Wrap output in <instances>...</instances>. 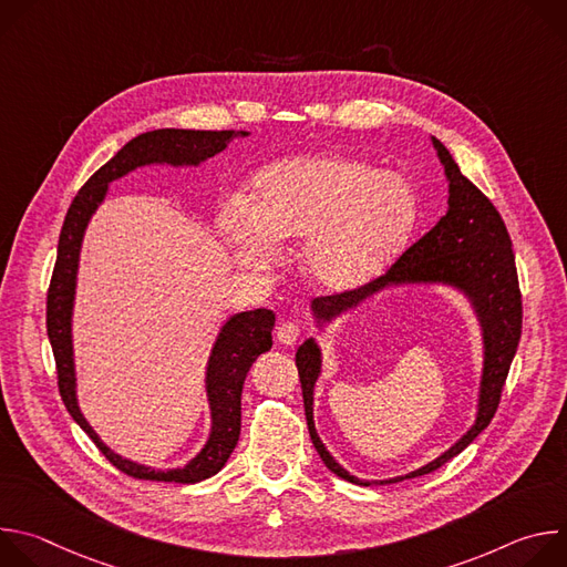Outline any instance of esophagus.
Masks as SVG:
<instances>
[{"label": "esophagus", "mask_w": 567, "mask_h": 567, "mask_svg": "<svg viewBox=\"0 0 567 567\" xmlns=\"http://www.w3.org/2000/svg\"><path fill=\"white\" fill-rule=\"evenodd\" d=\"M276 339H278L280 346H293L300 339V326H298V322H291V320L282 322V326L276 332Z\"/></svg>", "instance_id": "obj_1"}]
</instances>
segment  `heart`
Masks as SVG:
<instances>
[{"instance_id": "obj_1", "label": "heart", "mask_w": 567, "mask_h": 567, "mask_svg": "<svg viewBox=\"0 0 567 567\" xmlns=\"http://www.w3.org/2000/svg\"><path fill=\"white\" fill-rule=\"evenodd\" d=\"M251 202L237 197L219 210L217 228L230 254L239 265L269 271L280 241L300 239V276L326 296L377 280L417 221V195L406 177L330 152L267 164L251 182Z\"/></svg>"}]
</instances>
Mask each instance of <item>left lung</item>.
Wrapping results in <instances>:
<instances>
[{
  "label": "left lung",
  "mask_w": 567,
  "mask_h": 567,
  "mask_svg": "<svg viewBox=\"0 0 567 567\" xmlns=\"http://www.w3.org/2000/svg\"><path fill=\"white\" fill-rule=\"evenodd\" d=\"M431 143L437 152V158L444 168V179L449 184L446 215L440 217V221L422 239H417L390 267L385 276L352 293L313 298L309 309L313 326L320 332L334 326L346 313H352L354 309L365 305L370 298L390 289L444 287L460 293L468 302V309L477 320L482 339V370L477 383L475 415L466 433L424 466L388 480H361L343 468L318 437L313 424V392L322 374V352L316 339L309 337L296 352L309 437L320 460L326 462L332 473L352 484H363V487H370L374 482L390 484L426 475L462 453L494 420L512 359L520 341L523 307L507 226L494 204L460 173L451 152L435 136H431Z\"/></svg>",
  "instance_id": "8db88e82"
}]
</instances>
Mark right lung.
I'll use <instances>...</instances> for the list:
<instances>
[{"mask_svg": "<svg viewBox=\"0 0 567 567\" xmlns=\"http://www.w3.org/2000/svg\"><path fill=\"white\" fill-rule=\"evenodd\" d=\"M245 130H152L125 143L107 164L90 177L71 202L58 241V260L47 296V334L58 365V388L73 422L83 429L101 453L123 473L138 480L195 484L221 471L239 440L241 388L256 359L271 350V330L276 316L271 309H249L228 316L215 337L206 363V401L210 411V431L206 444L175 468H154L112 451L92 429L78 403V374L73 357V305L78 287L80 251L87 226L101 204L107 199L110 184L147 166L199 168L204 161L226 150L233 138H245Z\"/></svg>", "mask_w": 567, "mask_h": 567, "instance_id": "1", "label": "right lung"}]
</instances>
